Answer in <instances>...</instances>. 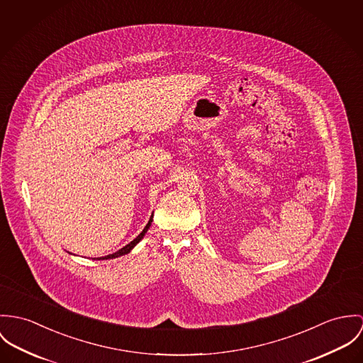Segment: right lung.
Returning a JSON list of instances; mask_svg holds the SVG:
<instances>
[{"label": "right lung", "mask_w": 363, "mask_h": 363, "mask_svg": "<svg viewBox=\"0 0 363 363\" xmlns=\"http://www.w3.org/2000/svg\"><path fill=\"white\" fill-rule=\"evenodd\" d=\"M152 221H153V217H150V220H149V223H147V225L145 227V230L133 240V241L130 242V243H128L126 246H123L122 249H120L118 252H116V253H113V255H108V256H104V257H100L101 260H106V259H114V257H118V256H122V255H126V253H129L130 250H132V247L138 243V242L140 241L143 237H145V234L147 233V230H149V227H150V224H152Z\"/></svg>", "instance_id": "1"}]
</instances>
